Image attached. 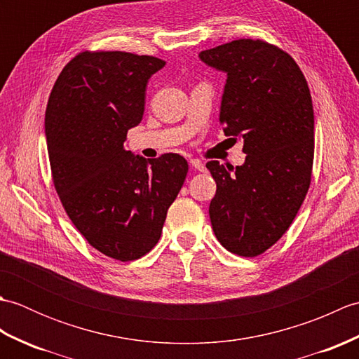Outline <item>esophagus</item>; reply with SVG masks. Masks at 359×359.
<instances>
[{"label": "esophagus", "mask_w": 359, "mask_h": 359, "mask_svg": "<svg viewBox=\"0 0 359 359\" xmlns=\"http://www.w3.org/2000/svg\"><path fill=\"white\" fill-rule=\"evenodd\" d=\"M189 165H191L194 170H197V171H205V170H207V168H205V163L202 162V160H199V158H191V160H189Z\"/></svg>", "instance_id": "34e87169"}]
</instances>
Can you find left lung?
Masks as SVG:
<instances>
[{"mask_svg": "<svg viewBox=\"0 0 359 359\" xmlns=\"http://www.w3.org/2000/svg\"><path fill=\"white\" fill-rule=\"evenodd\" d=\"M203 63L226 74L219 121L242 137L245 163H207L216 180L210 219L231 253L255 257L274 245L306 199L315 152L311 95L299 66L262 40H234L202 50Z\"/></svg>", "mask_w": 359, "mask_h": 359, "instance_id": "left-lung-1", "label": "left lung"}]
</instances>
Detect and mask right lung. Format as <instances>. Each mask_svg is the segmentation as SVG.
Returning <instances> with one entry per match:
<instances>
[{
  "label": "right lung",
  "mask_w": 359,
  "mask_h": 359,
  "mask_svg": "<svg viewBox=\"0 0 359 359\" xmlns=\"http://www.w3.org/2000/svg\"><path fill=\"white\" fill-rule=\"evenodd\" d=\"M165 62L85 50L58 75L44 117L52 180L75 228L104 256L129 262L154 248L184 185L187 160L123 148L142 121L147 85Z\"/></svg>",
  "instance_id": "right-lung-1"
}]
</instances>
